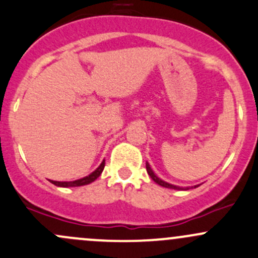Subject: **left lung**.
Listing matches in <instances>:
<instances>
[{
	"label": "left lung",
	"instance_id": "left-lung-1",
	"mask_svg": "<svg viewBox=\"0 0 258 258\" xmlns=\"http://www.w3.org/2000/svg\"><path fill=\"white\" fill-rule=\"evenodd\" d=\"M146 169H147L148 175H150V177L153 179V180L156 181L158 185L164 186V188H169V189H177V190H188V189H189V188H180V186L173 185V184H169V183H167V181L162 180L161 178H158L156 174H154V172L152 170V168L150 167V163H148V162H146ZM197 186H199V185H194V188H197Z\"/></svg>",
	"mask_w": 258,
	"mask_h": 258
}]
</instances>
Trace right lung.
Listing matches in <instances>:
<instances>
[{
  "mask_svg": "<svg viewBox=\"0 0 258 258\" xmlns=\"http://www.w3.org/2000/svg\"><path fill=\"white\" fill-rule=\"evenodd\" d=\"M105 168V161L101 162V164L94 170L93 173H90L89 175L86 177L78 179V180H73V181H55V180H50L54 185L56 186H61V188H69V186H81V185H86V184H90L93 183L94 180H96L97 178L100 177V174L102 173Z\"/></svg>",
  "mask_w": 258,
  "mask_h": 258,
  "instance_id": "add662e5",
  "label": "right lung"
}]
</instances>
